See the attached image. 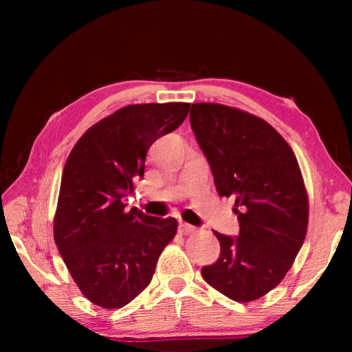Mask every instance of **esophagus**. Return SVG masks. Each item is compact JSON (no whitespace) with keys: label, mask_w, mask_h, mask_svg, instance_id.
<instances>
[{"label":"esophagus","mask_w":352,"mask_h":352,"mask_svg":"<svg viewBox=\"0 0 352 352\" xmlns=\"http://www.w3.org/2000/svg\"><path fill=\"white\" fill-rule=\"evenodd\" d=\"M178 231H180L182 234H192V233H195V226L182 222L180 226H178Z\"/></svg>","instance_id":"34e87169"}]
</instances>
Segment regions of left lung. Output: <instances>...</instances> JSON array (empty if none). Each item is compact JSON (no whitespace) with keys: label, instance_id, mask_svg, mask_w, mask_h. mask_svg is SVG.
<instances>
[{"label":"left lung","instance_id":"1","mask_svg":"<svg viewBox=\"0 0 352 352\" xmlns=\"http://www.w3.org/2000/svg\"><path fill=\"white\" fill-rule=\"evenodd\" d=\"M195 140L220 197L234 199L239 236L214 231L220 258L201 269L230 300L248 302L283 281L306 239L307 190L290 146L264 119L222 104H192Z\"/></svg>","mask_w":352,"mask_h":352}]
</instances>
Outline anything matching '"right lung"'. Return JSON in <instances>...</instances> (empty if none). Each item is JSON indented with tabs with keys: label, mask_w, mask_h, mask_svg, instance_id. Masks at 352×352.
I'll return each mask as SVG.
<instances>
[{
	"label": "right lung",
	"mask_w": 352,
	"mask_h": 352,
	"mask_svg": "<svg viewBox=\"0 0 352 352\" xmlns=\"http://www.w3.org/2000/svg\"><path fill=\"white\" fill-rule=\"evenodd\" d=\"M190 104H135L100 119L65 163L54 216V241L65 265L93 305L121 309L152 281L174 217L126 210L122 199L142 178L148 147L174 132Z\"/></svg>",
	"instance_id": "1"
}]
</instances>
